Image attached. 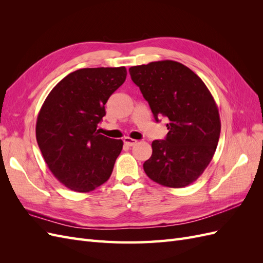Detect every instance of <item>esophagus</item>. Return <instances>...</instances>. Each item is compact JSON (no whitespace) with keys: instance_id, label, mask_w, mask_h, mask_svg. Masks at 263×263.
<instances>
[{"instance_id":"34e87169","label":"esophagus","mask_w":263,"mask_h":263,"mask_svg":"<svg viewBox=\"0 0 263 263\" xmlns=\"http://www.w3.org/2000/svg\"><path fill=\"white\" fill-rule=\"evenodd\" d=\"M124 144H125L126 146L133 147L134 145H136V144H137V140L132 139V138H129V137H125V138H124Z\"/></svg>"}]
</instances>
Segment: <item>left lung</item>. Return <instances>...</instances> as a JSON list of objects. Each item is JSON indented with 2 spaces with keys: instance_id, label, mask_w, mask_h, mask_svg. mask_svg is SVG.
Returning <instances> with one entry per match:
<instances>
[{
  "instance_id": "1",
  "label": "left lung",
  "mask_w": 263,
  "mask_h": 263,
  "mask_svg": "<svg viewBox=\"0 0 263 263\" xmlns=\"http://www.w3.org/2000/svg\"><path fill=\"white\" fill-rule=\"evenodd\" d=\"M156 122L168 124L164 140H154L144 163L147 176L168 187H184L208 168L216 150L220 119L208 86L192 70L172 60L129 68Z\"/></svg>"
}]
</instances>
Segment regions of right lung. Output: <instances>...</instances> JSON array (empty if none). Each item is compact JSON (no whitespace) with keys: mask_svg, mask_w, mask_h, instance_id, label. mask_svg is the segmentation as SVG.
<instances>
[{"mask_svg":"<svg viewBox=\"0 0 263 263\" xmlns=\"http://www.w3.org/2000/svg\"><path fill=\"white\" fill-rule=\"evenodd\" d=\"M126 76L125 67L79 69L53 87L39 110V149L55 179L74 192H90L112 174L123 141L97 128Z\"/></svg>","mask_w":263,"mask_h":263,"instance_id":"obj_1","label":"right lung"}]
</instances>
